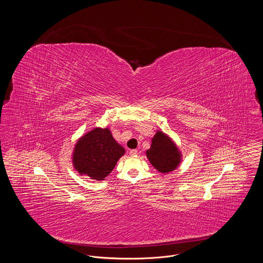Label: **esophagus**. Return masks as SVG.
I'll return each instance as SVG.
<instances>
[{
    "instance_id": "34e87169",
    "label": "esophagus",
    "mask_w": 263,
    "mask_h": 263,
    "mask_svg": "<svg viewBox=\"0 0 263 263\" xmlns=\"http://www.w3.org/2000/svg\"><path fill=\"white\" fill-rule=\"evenodd\" d=\"M138 154V150L134 149V150H130V155L131 156H136Z\"/></svg>"
}]
</instances>
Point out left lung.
I'll return each instance as SVG.
<instances>
[{
	"label": "left lung",
	"mask_w": 263,
	"mask_h": 263,
	"mask_svg": "<svg viewBox=\"0 0 263 263\" xmlns=\"http://www.w3.org/2000/svg\"><path fill=\"white\" fill-rule=\"evenodd\" d=\"M146 156L151 164L161 174L175 171L182 161V154L175 141L162 130H157Z\"/></svg>",
	"instance_id": "8db88e82"
}]
</instances>
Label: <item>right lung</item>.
Here are the masks:
<instances>
[{"instance_id": "right-lung-1", "label": "right lung", "mask_w": 263, "mask_h": 263, "mask_svg": "<svg viewBox=\"0 0 263 263\" xmlns=\"http://www.w3.org/2000/svg\"><path fill=\"white\" fill-rule=\"evenodd\" d=\"M124 154L125 149L115 141L108 127H96L78 139L72 163L79 175L104 180Z\"/></svg>"}]
</instances>
